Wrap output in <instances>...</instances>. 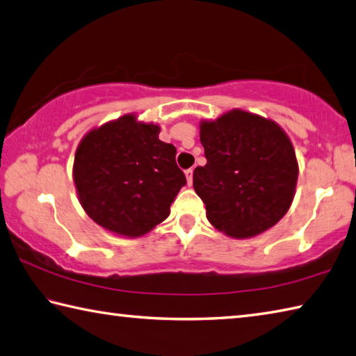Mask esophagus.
I'll return each instance as SVG.
<instances>
[{
	"mask_svg": "<svg viewBox=\"0 0 356 356\" xmlns=\"http://www.w3.org/2000/svg\"><path fill=\"white\" fill-rule=\"evenodd\" d=\"M185 176H186V182H188V185L193 184V170L190 168V170L185 171Z\"/></svg>",
	"mask_w": 356,
	"mask_h": 356,
	"instance_id": "obj_1",
	"label": "esophagus"
}]
</instances>
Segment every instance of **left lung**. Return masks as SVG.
Here are the masks:
<instances>
[{
	"instance_id": "1",
	"label": "left lung",
	"mask_w": 356,
	"mask_h": 356,
	"mask_svg": "<svg viewBox=\"0 0 356 356\" xmlns=\"http://www.w3.org/2000/svg\"><path fill=\"white\" fill-rule=\"evenodd\" d=\"M207 165L193 186L207 219L232 238H250L275 225L294 197L296 152L274 121L232 111L200 124Z\"/></svg>"
}]
</instances>
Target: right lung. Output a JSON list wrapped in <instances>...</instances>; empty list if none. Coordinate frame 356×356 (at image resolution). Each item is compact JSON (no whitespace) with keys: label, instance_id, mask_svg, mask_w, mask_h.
<instances>
[{"label":"right lung","instance_id":"1","mask_svg":"<svg viewBox=\"0 0 356 356\" xmlns=\"http://www.w3.org/2000/svg\"><path fill=\"white\" fill-rule=\"evenodd\" d=\"M160 127L134 115L93 129L74 157V184L87 215L101 227L141 236L170 216L186 184L176 147L159 140Z\"/></svg>","mask_w":356,"mask_h":356}]
</instances>
